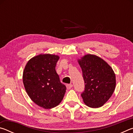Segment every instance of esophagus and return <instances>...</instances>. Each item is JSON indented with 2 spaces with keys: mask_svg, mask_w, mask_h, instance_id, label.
Masks as SVG:
<instances>
[{
  "mask_svg": "<svg viewBox=\"0 0 133 133\" xmlns=\"http://www.w3.org/2000/svg\"><path fill=\"white\" fill-rule=\"evenodd\" d=\"M72 87H73V85L72 84H67L66 85V87H67V89H71L72 88Z\"/></svg>",
  "mask_w": 133,
  "mask_h": 133,
  "instance_id": "obj_1",
  "label": "esophagus"
}]
</instances>
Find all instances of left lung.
I'll use <instances>...</instances> for the list:
<instances>
[{
    "label": "left lung",
    "mask_w": 133,
    "mask_h": 133,
    "mask_svg": "<svg viewBox=\"0 0 133 133\" xmlns=\"http://www.w3.org/2000/svg\"><path fill=\"white\" fill-rule=\"evenodd\" d=\"M84 81V91L81 94L88 107H102L115 90L116 75L113 70L102 58L86 55L78 60Z\"/></svg>",
    "instance_id": "obj_1"
}]
</instances>
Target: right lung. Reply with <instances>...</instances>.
Segmentation results:
<instances>
[{
	"mask_svg": "<svg viewBox=\"0 0 133 133\" xmlns=\"http://www.w3.org/2000/svg\"><path fill=\"white\" fill-rule=\"evenodd\" d=\"M59 56L44 54L35 56L27 63L23 82L29 97L45 109L55 107L61 103L66 85L60 82L55 67Z\"/></svg>",
	"mask_w": 133,
	"mask_h": 133,
	"instance_id": "1",
	"label": "right lung"
}]
</instances>
